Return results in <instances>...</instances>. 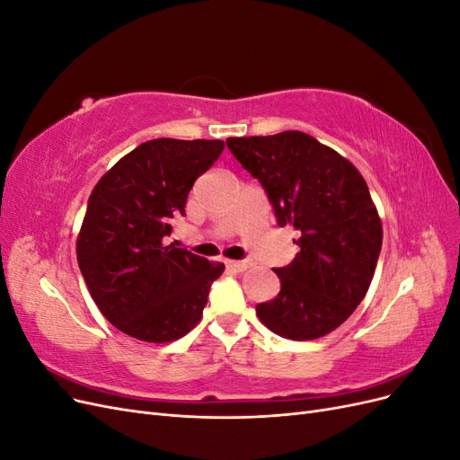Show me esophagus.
<instances>
[{
	"label": "esophagus",
	"instance_id": "1",
	"mask_svg": "<svg viewBox=\"0 0 460 460\" xmlns=\"http://www.w3.org/2000/svg\"><path fill=\"white\" fill-rule=\"evenodd\" d=\"M226 267L235 270V272H243V270H247L249 267H252V262H249V261H228Z\"/></svg>",
	"mask_w": 460,
	"mask_h": 460
}]
</instances>
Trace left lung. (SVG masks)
Segmentation results:
<instances>
[{
	"instance_id": "1",
	"label": "left lung",
	"mask_w": 460,
	"mask_h": 460,
	"mask_svg": "<svg viewBox=\"0 0 460 460\" xmlns=\"http://www.w3.org/2000/svg\"><path fill=\"white\" fill-rule=\"evenodd\" d=\"M226 146L264 188L278 226L299 232V253L274 269L280 291L257 305V316L288 340L326 336L365 299L380 257L382 222L365 178L297 130L228 137Z\"/></svg>"
}]
</instances>
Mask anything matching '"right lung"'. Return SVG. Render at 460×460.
Segmentation results:
<instances>
[{
    "label": "right lung",
    "mask_w": 460,
    "mask_h": 460,
    "mask_svg": "<svg viewBox=\"0 0 460 460\" xmlns=\"http://www.w3.org/2000/svg\"><path fill=\"white\" fill-rule=\"evenodd\" d=\"M225 149L220 140L157 137L102 176L88 199L76 257L90 296L128 336L164 343L196 326L225 264L166 243L196 180Z\"/></svg>",
    "instance_id": "1"
}]
</instances>
